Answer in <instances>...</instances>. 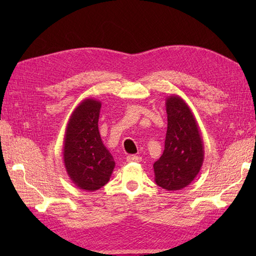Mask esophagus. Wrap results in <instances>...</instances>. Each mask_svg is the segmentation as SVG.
<instances>
[{
    "instance_id": "34e87169",
    "label": "esophagus",
    "mask_w": 256,
    "mask_h": 256,
    "mask_svg": "<svg viewBox=\"0 0 256 256\" xmlns=\"http://www.w3.org/2000/svg\"><path fill=\"white\" fill-rule=\"evenodd\" d=\"M126 160H128V162H140V160H142V158H140V156H136V155H128V156L126 157Z\"/></svg>"
}]
</instances>
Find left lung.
Here are the masks:
<instances>
[{
  "instance_id": "obj_1",
  "label": "left lung",
  "mask_w": 256,
  "mask_h": 256,
  "mask_svg": "<svg viewBox=\"0 0 256 256\" xmlns=\"http://www.w3.org/2000/svg\"><path fill=\"white\" fill-rule=\"evenodd\" d=\"M167 133L165 150L154 162L155 182L167 192H176L192 184L204 164L201 133L192 111L182 98H166Z\"/></svg>"
}]
</instances>
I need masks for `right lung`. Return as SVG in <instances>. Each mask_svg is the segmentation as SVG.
I'll use <instances>...</instances> for the list:
<instances>
[{"label": "right lung", "mask_w": 256, "mask_h": 256, "mask_svg": "<svg viewBox=\"0 0 256 256\" xmlns=\"http://www.w3.org/2000/svg\"><path fill=\"white\" fill-rule=\"evenodd\" d=\"M101 102L88 98L70 116L64 138V162L79 189L96 192L110 180L116 162L103 144L99 126Z\"/></svg>", "instance_id": "right-lung-1"}]
</instances>
